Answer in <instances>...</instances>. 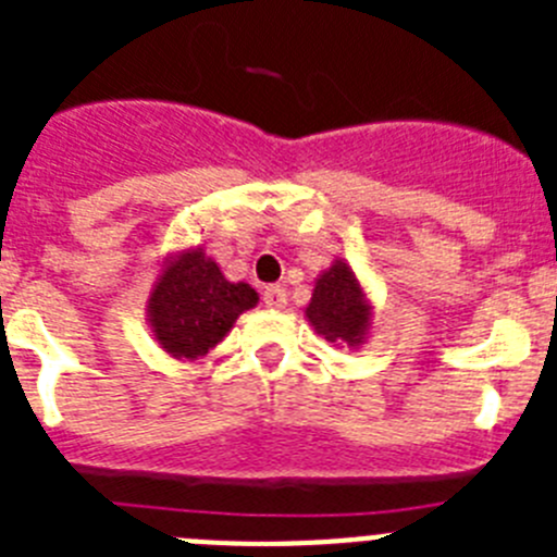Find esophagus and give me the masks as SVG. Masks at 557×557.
<instances>
[{
	"label": "esophagus",
	"instance_id": "1",
	"mask_svg": "<svg viewBox=\"0 0 557 557\" xmlns=\"http://www.w3.org/2000/svg\"><path fill=\"white\" fill-rule=\"evenodd\" d=\"M262 301L268 309H284L287 307V293H284V287H268L262 295Z\"/></svg>",
	"mask_w": 557,
	"mask_h": 557
}]
</instances>
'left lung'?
Here are the masks:
<instances>
[{"mask_svg":"<svg viewBox=\"0 0 557 557\" xmlns=\"http://www.w3.org/2000/svg\"><path fill=\"white\" fill-rule=\"evenodd\" d=\"M304 314L314 334L337 348L366 346L376 318L366 284L359 282L348 259L339 256L314 278L312 298Z\"/></svg>","mask_w":557,"mask_h":557,"instance_id":"1","label":"left lung"}]
</instances>
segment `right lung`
<instances>
[{
	"mask_svg": "<svg viewBox=\"0 0 557 557\" xmlns=\"http://www.w3.org/2000/svg\"><path fill=\"white\" fill-rule=\"evenodd\" d=\"M259 304L245 282H228L200 245L166 253L147 295V326L172 359L195 362L223 343L236 318Z\"/></svg>",
	"mask_w": 557,
	"mask_h": 557,
	"instance_id": "obj_1",
	"label": "right lung"
}]
</instances>
